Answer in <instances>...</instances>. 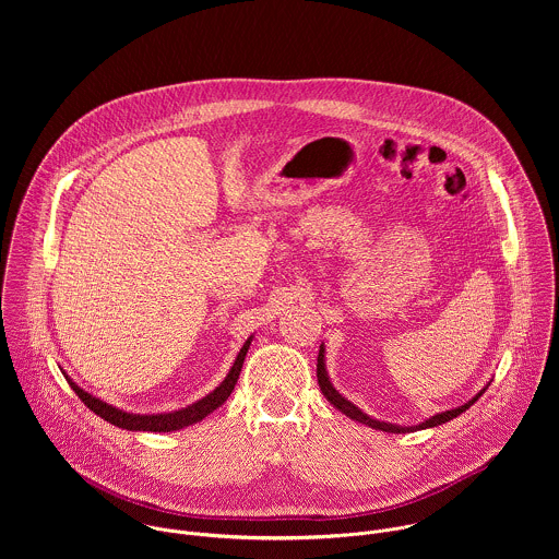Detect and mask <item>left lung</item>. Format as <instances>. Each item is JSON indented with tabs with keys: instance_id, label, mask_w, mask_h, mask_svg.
<instances>
[{
	"instance_id": "1",
	"label": "left lung",
	"mask_w": 559,
	"mask_h": 559,
	"mask_svg": "<svg viewBox=\"0 0 559 559\" xmlns=\"http://www.w3.org/2000/svg\"><path fill=\"white\" fill-rule=\"evenodd\" d=\"M317 377H319V385L320 392L324 394V399L329 400L335 408H340L346 417H350V419H355V421H361V424H366V426H370V428H377V430H385V432H413V430H424V428H432V426H439V424H445V421H450V419H454V417H459L463 411H467L476 400L486 392V390H481L478 396L474 400H469V402H465L463 406H459V408H452V411H445V413H437V415H432L430 419H426V421H421L419 426H411V428H402V426H396V424H388V421H379V419H372V417H368L361 408H357L353 402H348V400L344 399L342 394H337L335 392V388L329 383V379H326V370H324V348L320 346L319 350V364H317Z\"/></svg>"
}]
</instances>
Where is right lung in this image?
Segmentation results:
<instances>
[{
    "label": "right lung",
    "instance_id": "1",
    "mask_svg": "<svg viewBox=\"0 0 559 559\" xmlns=\"http://www.w3.org/2000/svg\"><path fill=\"white\" fill-rule=\"evenodd\" d=\"M251 344V337L242 344L239 355H237V361L235 366L230 368L228 377L224 379V383L213 390L209 396H204L193 404H189L187 408H180V411H174V413H160V415H133V413H124L103 400L94 399L90 396L87 392H83L81 388H78L71 379H69V385L73 388V392L80 396L81 402L94 411L98 417H103L105 421L118 426V428H127V430H146V432H169V430H180L185 426H191L200 419H204L209 413H213L217 406H222L228 396L233 394L235 385H237V379H239L240 368H242V361H245V355H247V348Z\"/></svg>",
    "mask_w": 559,
    "mask_h": 559
}]
</instances>
